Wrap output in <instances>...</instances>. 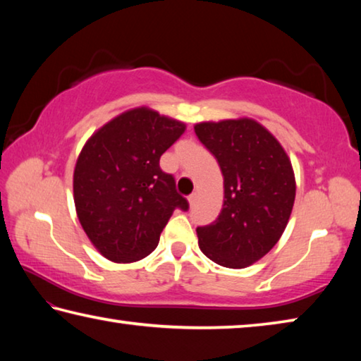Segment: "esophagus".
Wrapping results in <instances>:
<instances>
[{"label":"esophagus","mask_w":361,"mask_h":361,"mask_svg":"<svg viewBox=\"0 0 361 361\" xmlns=\"http://www.w3.org/2000/svg\"><path fill=\"white\" fill-rule=\"evenodd\" d=\"M188 200H189V205H191V207H194V204H195V200H197V194H195V192H192L191 195H189V197H188Z\"/></svg>","instance_id":"obj_1"}]
</instances>
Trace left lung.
I'll return each mask as SVG.
<instances>
[{"label": "left lung", "instance_id": "obj_1", "mask_svg": "<svg viewBox=\"0 0 361 361\" xmlns=\"http://www.w3.org/2000/svg\"><path fill=\"white\" fill-rule=\"evenodd\" d=\"M194 130L224 176L221 213L195 229L199 247L219 266L247 267L276 245L288 223L296 195L291 162L252 119L202 122Z\"/></svg>", "mask_w": 361, "mask_h": 361}]
</instances>
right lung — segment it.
Wrapping results in <instances>:
<instances>
[{"label": "right lung", "instance_id": "right-lung-1", "mask_svg": "<svg viewBox=\"0 0 361 361\" xmlns=\"http://www.w3.org/2000/svg\"><path fill=\"white\" fill-rule=\"evenodd\" d=\"M183 132V122L137 108L109 121L82 148L73 178L78 218L109 261L148 256L173 210L188 212L173 175L159 166Z\"/></svg>", "mask_w": 361, "mask_h": 361}]
</instances>
